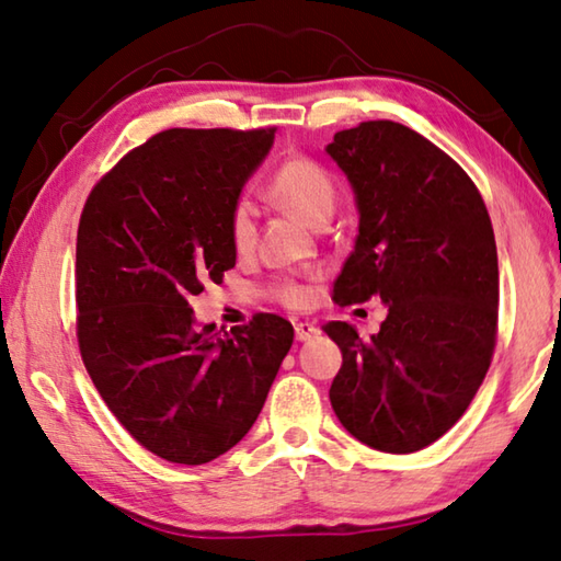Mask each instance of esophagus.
I'll return each instance as SVG.
<instances>
[{"mask_svg":"<svg viewBox=\"0 0 561 561\" xmlns=\"http://www.w3.org/2000/svg\"><path fill=\"white\" fill-rule=\"evenodd\" d=\"M294 334H297V341H311L319 336V327L309 324V321H297L294 324Z\"/></svg>","mask_w":561,"mask_h":561,"instance_id":"1","label":"esophagus"}]
</instances>
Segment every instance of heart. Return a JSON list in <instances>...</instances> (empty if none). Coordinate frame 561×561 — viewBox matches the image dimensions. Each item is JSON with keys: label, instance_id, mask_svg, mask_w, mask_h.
<instances>
[{"label": "heart", "instance_id": "1", "mask_svg": "<svg viewBox=\"0 0 561 561\" xmlns=\"http://www.w3.org/2000/svg\"><path fill=\"white\" fill-rule=\"evenodd\" d=\"M270 197L284 210L297 215L299 220L319 225L331 217L334 210V180L324 168L309 158H289L274 170L267 185ZM257 240V225H254V210L247 201H240L230 213V242L240 254L250 252ZM277 297L289 307H304L309 301V289L301 284L287 282L277 289Z\"/></svg>", "mask_w": 561, "mask_h": 561}]
</instances>
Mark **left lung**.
I'll return each mask as SVG.
<instances>
[{"label":"left lung","mask_w":561,"mask_h":561,"mask_svg":"<svg viewBox=\"0 0 561 561\" xmlns=\"http://www.w3.org/2000/svg\"><path fill=\"white\" fill-rule=\"evenodd\" d=\"M358 210L339 307L386 304L368 341L346 321L327 334L344 356L331 383L341 425L368 448L415 453L468 411L495 348L500 272L478 187L421 133L393 121L339 130L327 146Z\"/></svg>","instance_id":"left-lung-1"}]
</instances>
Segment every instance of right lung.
<instances>
[{
    "label": "right lung",
    "instance_id": "1",
    "mask_svg": "<svg viewBox=\"0 0 561 561\" xmlns=\"http://www.w3.org/2000/svg\"><path fill=\"white\" fill-rule=\"evenodd\" d=\"M274 130L170 128L91 190L76 237L79 346L123 428L158 458L203 465L262 411L294 329L197 324L190 297L234 267L230 213Z\"/></svg>",
    "mask_w": 561,
    "mask_h": 561
}]
</instances>
